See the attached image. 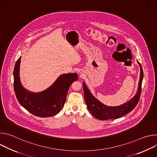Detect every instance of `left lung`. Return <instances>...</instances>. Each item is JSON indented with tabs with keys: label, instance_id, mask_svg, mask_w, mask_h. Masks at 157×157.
Here are the masks:
<instances>
[{
	"label": "left lung",
	"instance_id": "8db88e82",
	"mask_svg": "<svg viewBox=\"0 0 157 157\" xmlns=\"http://www.w3.org/2000/svg\"><path fill=\"white\" fill-rule=\"evenodd\" d=\"M140 69L139 86L136 95L128 102L117 106H108L96 99L89 91L86 83H82L84 96L87 109L91 114L96 119L99 120L116 119L124 116L130 113L137 105L142 90V82L143 81V70L140 63L138 61Z\"/></svg>",
	"mask_w": 157,
	"mask_h": 157
}]
</instances>
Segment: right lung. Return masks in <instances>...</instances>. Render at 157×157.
<instances>
[{"label": "right lung", "mask_w": 157, "mask_h": 157, "mask_svg": "<svg viewBox=\"0 0 157 157\" xmlns=\"http://www.w3.org/2000/svg\"><path fill=\"white\" fill-rule=\"evenodd\" d=\"M20 58L17 61L13 71L14 91L18 101L29 113L36 116L49 117L56 115L63 107L71 84L78 80V75H61L45 90L39 93L31 92L24 88L20 81Z\"/></svg>", "instance_id": "add662e5"}]
</instances>
